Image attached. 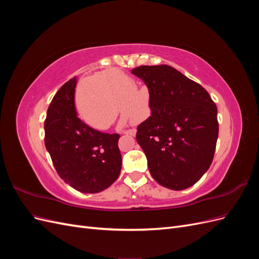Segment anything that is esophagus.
<instances>
[{
	"instance_id": "1",
	"label": "esophagus",
	"mask_w": 259,
	"mask_h": 259,
	"mask_svg": "<svg viewBox=\"0 0 259 259\" xmlns=\"http://www.w3.org/2000/svg\"><path fill=\"white\" fill-rule=\"evenodd\" d=\"M123 134L130 135V136H135L136 135V130L135 128H132V130H128V131H124Z\"/></svg>"
}]
</instances>
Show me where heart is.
<instances>
[{"mask_svg":"<svg viewBox=\"0 0 259 259\" xmlns=\"http://www.w3.org/2000/svg\"><path fill=\"white\" fill-rule=\"evenodd\" d=\"M127 75L106 70L95 77L93 89L82 86L76 96V106L82 119L99 130L106 128L119 113H124L121 123L142 120L145 109V94L132 89Z\"/></svg>","mask_w":259,"mask_h":259,"instance_id":"heart-1","label":"heart"}]
</instances>
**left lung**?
Here are the masks:
<instances>
[{"label":"left lung","mask_w":259,"mask_h":259,"mask_svg":"<svg viewBox=\"0 0 259 259\" xmlns=\"http://www.w3.org/2000/svg\"><path fill=\"white\" fill-rule=\"evenodd\" d=\"M132 73L149 91L151 113L136 134L149 171L163 187L187 189L213 161L218 138L216 105L200 84L173 67L140 66Z\"/></svg>","instance_id":"8db88e82"}]
</instances>
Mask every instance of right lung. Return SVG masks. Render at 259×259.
Segmentation results:
<instances>
[{
    "label": "right lung",
    "instance_id": "1",
    "mask_svg": "<svg viewBox=\"0 0 259 259\" xmlns=\"http://www.w3.org/2000/svg\"><path fill=\"white\" fill-rule=\"evenodd\" d=\"M73 77L54 96L44 122L45 147L58 175L83 193H97L119 177L122 156L119 134H107L82 122L75 109Z\"/></svg>",
    "mask_w": 259,
    "mask_h": 259
}]
</instances>
